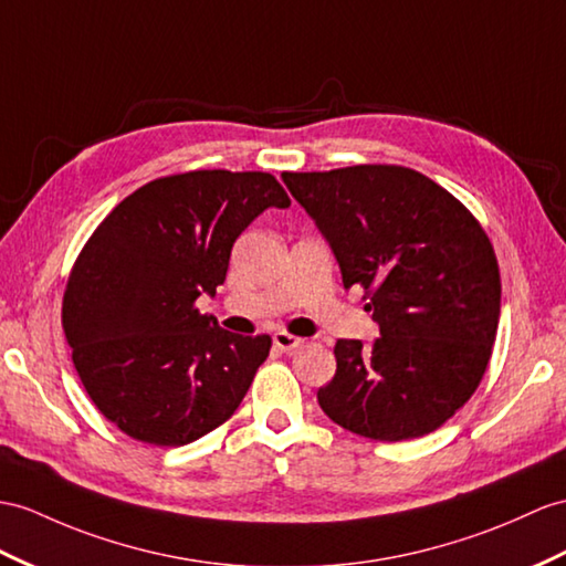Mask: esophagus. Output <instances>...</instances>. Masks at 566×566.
<instances>
[{
  "instance_id": "obj_1",
  "label": "esophagus",
  "mask_w": 566,
  "mask_h": 566,
  "mask_svg": "<svg viewBox=\"0 0 566 566\" xmlns=\"http://www.w3.org/2000/svg\"><path fill=\"white\" fill-rule=\"evenodd\" d=\"M273 346L283 350V353H293L297 348L305 346V338L293 336V334H285V331H275L273 334Z\"/></svg>"
}]
</instances>
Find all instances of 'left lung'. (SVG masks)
I'll list each match as a JSON object with an SVG mask.
<instances>
[{
	"label": "left lung",
	"instance_id": "1",
	"mask_svg": "<svg viewBox=\"0 0 566 566\" xmlns=\"http://www.w3.org/2000/svg\"><path fill=\"white\" fill-rule=\"evenodd\" d=\"M340 266L363 285L379 338L336 340L316 401L336 424L403 442L434 432L473 396L500 324V266L475 216L401 165L283 172Z\"/></svg>",
	"mask_w": 566,
	"mask_h": 566
}]
</instances>
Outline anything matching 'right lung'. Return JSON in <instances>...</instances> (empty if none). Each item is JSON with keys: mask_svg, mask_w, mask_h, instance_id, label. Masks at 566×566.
I'll return each mask as SVG.
<instances>
[{"mask_svg": "<svg viewBox=\"0 0 566 566\" xmlns=\"http://www.w3.org/2000/svg\"><path fill=\"white\" fill-rule=\"evenodd\" d=\"M269 206V172L195 170L119 201L69 273L62 326L91 401L124 434L182 447L238 410L271 336H240L199 314L223 285L232 244Z\"/></svg>", "mask_w": 566, "mask_h": 566, "instance_id": "add662e5", "label": "right lung"}]
</instances>
